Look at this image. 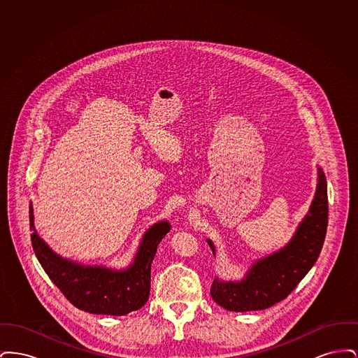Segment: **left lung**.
<instances>
[{"label": "left lung", "mask_w": 358, "mask_h": 358, "mask_svg": "<svg viewBox=\"0 0 358 358\" xmlns=\"http://www.w3.org/2000/svg\"><path fill=\"white\" fill-rule=\"evenodd\" d=\"M327 185L318 169V185L310 213L295 236L282 251L256 262L238 283L215 279L210 287L213 301L229 311L264 310L286 299L317 262L327 229ZM213 254V244L208 240Z\"/></svg>", "instance_id": "left-lung-1"}]
</instances>
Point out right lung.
<instances>
[{"mask_svg":"<svg viewBox=\"0 0 358 358\" xmlns=\"http://www.w3.org/2000/svg\"><path fill=\"white\" fill-rule=\"evenodd\" d=\"M34 229L31 240L41 267L69 302L91 314L126 315L143 306L150 294V270L157 245L171 231L166 222L153 225L141 243L134 263L124 271L75 264L52 252L38 238L34 227V209L29 208Z\"/></svg>","mask_w":358,"mask_h":358,"instance_id":"obj_1","label":"right lung"}]
</instances>
